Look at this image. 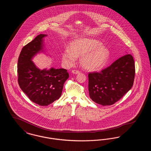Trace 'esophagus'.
Segmentation results:
<instances>
[{
	"label": "esophagus",
	"instance_id": "1",
	"mask_svg": "<svg viewBox=\"0 0 151 151\" xmlns=\"http://www.w3.org/2000/svg\"><path fill=\"white\" fill-rule=\"evenodd\" d=\"M72 72L73 73H75V74H78V73H79L80 71H79V70H72Z\"/></svg>",
	"mask_w": 151,
	"mask_h": 151
}]
</instances>
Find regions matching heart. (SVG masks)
<instances>
[{
    "label": "heart",
    "mask_w": 151,
    "mask_h": 151,
    "mask_svg": "<svg viewBox=\"0 0 151 151\" xmlns=\"http://www.w3.org/2000/svg\"><path fill=\"white\" fill-rule=\"evenodd\" d=\"M99 41L91 38L76 40L70 43L69 49L63 55L65 61L72 64L78 57H81V64L89 70H97L108 60L109 51Z\"/></svg>",
    "instance_id": "heart-1"
}]
</instances>
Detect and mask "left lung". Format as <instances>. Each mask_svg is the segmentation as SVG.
<instances>
[{
	"label": "left lung",
	"instance_id": "8db88e82",
	"mask_svg": "<svg viewBox=\"0 0 151 151\" xmlns=\"http://www.w3.org/2000/svg\"><path fill=\"white\" fill-rule=\"evenodd\" d=\"M135 74L134 60L129 54L119 58L101 72H89L90 98L103 106L115 104L131 89Z\"/></svg>",
	"mask_w": 151,
	"mask_h": 151
}]
</instances>
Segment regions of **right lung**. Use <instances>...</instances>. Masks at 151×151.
Segmentation results:
<instances>
[{"label": "right lung", "mask_w": 151, "mask_h": 151, "mask_svg": "<svg viewBox=\"0 0 151 151\" xmlns=\"http://www.w3.org/2000/svg\"><path fill=\"white\" fill-rule=\"evenodd\" d=\"M46 36L39 35L24 46L17 63V81L20 88L32 102L44 106L60 97L64 83L69 77L65 69L41 71L31 60L33 55L42 49V39Z\"/></svg>", "instance_id": "add662e5"}]
</instances>
